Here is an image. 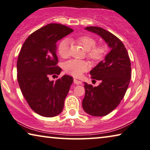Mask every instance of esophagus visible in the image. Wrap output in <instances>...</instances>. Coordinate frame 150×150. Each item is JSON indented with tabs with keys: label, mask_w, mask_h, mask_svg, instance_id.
Wrapping results in <instances>:
<instances>
[{
	"label": "esophagus",
	"mask_w": 150,
	"mask_h": 150,
	"mask_svg": "<svg viewBox=\"0 0 150 150\" xmlns=\"http://www.w3.org/2000/svg\"><path fill=\"white\" fill-rule=\"evenodd\" d=\"M74 83L75 84H82V82H81V81H80V80H77V79H76V78H74Z\"/></svg>",
	"instance_id": "1"
}]
</instances>
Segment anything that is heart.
I'll list each match as a JSON object with an SVG mask.
<instances>
[{
  "instance_id": "heart-1",
  "label": "heart",
  "mask_w": 150,
  "mask_h": 150,
  "mask_svg": "<svg viewBox=\"0 0 150 150\" xmlns=\"http://www.w3.org/2000/svg\"><path fill=\"white\" fill-rule=\"evenodd\" d=\"M76 41L87 52L88 57L94 61H99L104 58L107 48L105 46H96V40L89 36H82L78 38ZM58 53L61 57L67 58L69 54V41L64 39L58 46ZM89 64L83 60H70L64 64V69L74 76H80L89 69Z\"/></svg>"
}]
</instances>
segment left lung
I'll use <instances>...</instances> for the list:
<instances>
[{
  "label": "left lung",
  "mask_w": 150,
  "mask_h": 150,
  "mask_svg": "<svg viewBox=\"0 0 150 150\" xmlns=\"http://www.w3.org/2000/svg\"><path fill=\"white\" fill-rule=\"evenodd\" d=\"M85 29L99 35L110 52L90 71L92 78L100 80L98 86L84 82L82 108L93 116H104L113 111L123 99L131 79V63L126 48L116 36L97 26Z\"/></svg>",
  "instance_id": "obj_1"
}]
</instances>
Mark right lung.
<instances>
[{
	"mask_svg": "<svg viewBox=\"0 0 150 150\" xmlns=\"http://www.w3.org/2000/svg\"><path fill=\"white\" fill-rule=\"evenodd\" d=\"M73 32L60 24H49L31 34L24 42L17 60V80L30 108L44 117L60 114L73 82L68 75L54 82L50 76L59 75L56 42Z\"/></svg>",
	"mask_w": 150,
	"mask_h": 150,
	"instance_id": "1",
	"label": "right lung"
}]
</instances>
